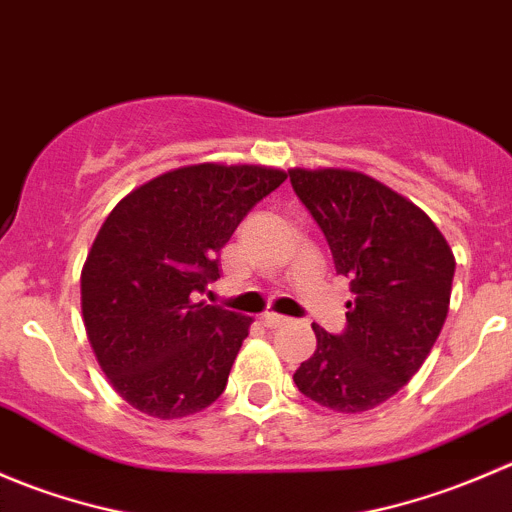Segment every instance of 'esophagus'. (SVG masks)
Here are the masks:
<instances>
[{"label":"esophagus","instance_id":"obj_1","mask_svg":"<svg viewBox=\"0 0 512 512\" xmlns=\"http://www.w3.org/2000/svg\"><path fill=\"white\" fill-rule=\"evenodd\" d=\"M262 324H265L267 329H277V327H285V324H289V319L282 317V314L267 312V314H262Z\"/></svg>","mask_w":512,"mask_h":512}]
</instances>
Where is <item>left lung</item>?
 Listing matches in <instances>:
<instances>
[{
    "label": "left lung",
    "mask_w": 512,
    "mask_h": 512,
    "mask_svg": "<svg viewBox=\"0 0 512 512\" xmlns=\"http://www.w3.org/2000/svg\"><path fill=\"white\" fill-rule=\"evenodd\" d=\"M289 180L354 292L339 337L319 324L317 349L294 371L314 404L376 409L421 369L451 304L456 257L418 205L347 168H289Z\"/></svg>",
    "instance_id": "left-lung-1"
}]
</instances>
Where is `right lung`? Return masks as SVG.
Returning <instances> with one entry per match:
<instances>
[{
  "label": "right lung",
  "instance_id": "obj_1",
  "mask_svg": "<svg viewBox=\"0 0 512 512\" xmlns=\"http://www.w3.org/2000/svg\"><path fill=\"white\" fill-rule=\"evenodd\" d=\"M285 178L270 165H183L103 220L81 270V312L98 366L133 409L170 421L225 391L252 317L193 294L218 280L220 250Z\"/></svg>",
  "mask_w": 512,
  "mask_h": 512
}]
</instances>
